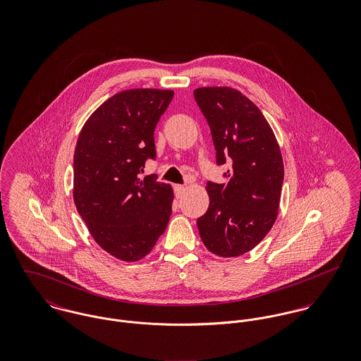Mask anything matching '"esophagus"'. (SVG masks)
<instances>
[{
    "label": "esophagus",
    "instance_id": "1",
    "mask_svg": "<svg viewBox=\"0 0 361 361\" xmlns=\"http://www.w3.org/2000/svg\"><path fill=\"white\" fill-rule=\"evenodd\" d=\"M173 190H175L176 199H179V197H182V195H183V192H185V186H183V185H175V186H173Z\"/></svg>",
    "mask_w": 361,
    "mask_h": 361
}]
</instances>
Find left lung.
<instances>
[{
    "label": "left lung",
    "mask_w": 361,
    "mask_h": 361,
    "mask_svg": "<svg viewBox=\"0 0 361 361\" xmlns=\"http://www.w3.org/2000/svg\"><path fill=\"white\" fill-rule=\"evenodd\" d=\"M195 99L211 129L216 164H231L225 183L208 182L209 206L197 219L207 249L238 257L265 238L279 209L283 161L257 105L232 87H200Z\"/></svg>",
    "instance_id": "8db88e82"
}]
</instances>
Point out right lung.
<instances>
[{"instance_id": "add662e5", "label": "right lung", "mask_w": 361, "mask_h": 361, "mask_svg": "<svg viewBox=\"0 0 361 361\" xmlns=\"http://www.w3.org/2000/svg\"><path fill=\"white\" fill-rule=\"evenodd\" d=\"M172 90L130 89L114 94L83 125L73 155V200L97 245L112 257L139 261L164 233L171 185L140 178L155 158L154 129Z\"/></svg>"}]
</instances>
